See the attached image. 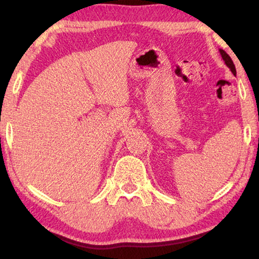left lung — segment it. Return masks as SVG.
<instances>
[{
  "instance_id": "obj_1",
  "label": "left lung",
  "mask_w": 259,
  "mask_h": 259,
  "mask_svg": "<svg viewBox=\"0 0 259 259\" xmlns=\"http://www.w3.org/2000/svg\"><path fill=\"white\" fill-rule=\"evenodd\" d=\"M219 53H221L223 61H224V62H225V65L229 67L230 70H231L233 75L236 76V67H235V65H233V61L231 60V58H230V56H229L228 53L223 51V49H219Z\"/></svg>"
}]
</instances>
